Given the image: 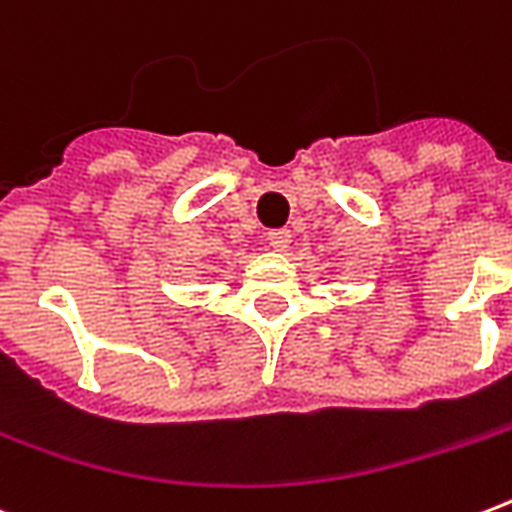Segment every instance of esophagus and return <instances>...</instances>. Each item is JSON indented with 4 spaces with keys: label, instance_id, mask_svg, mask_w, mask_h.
I'll return each mask as SVG.
<instances>
[{
    "label": "esophagus",
    "instance_id": "1",
    "mask_svg": "<svg viewBox=\"0 0 512 512\" xmlns=\"http://www.w3.org/2000/svg\"><path fill=\"white\" fill-rule=\"evenodd\" d=\"M268 244H271V249H276V252H287L289 244H292V233H289L287 228L271 231L268 233Z\"/></svg>",
    "mask_w": 512,
    "mask_h": 512
}]
</instances>
